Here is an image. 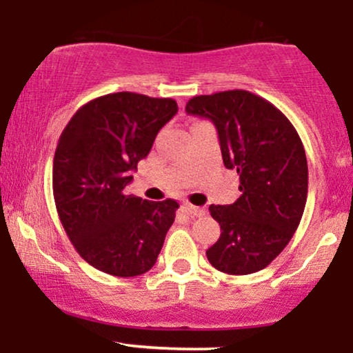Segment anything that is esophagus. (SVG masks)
<instances>
[{
  "label": "esophagus",
  "instance_id": "obj_1",
  "mask_svg": "<svg viewBox=\"0 0 353 353\" xmlns=\"http://www.w3.org/2000/svg\"><path fill=\"white\" fill-rule=\"evenodd\" d=\"M182 209H184L188 214H190V216H204V214H205L204 209L196 208V205L189 204V202H185V204L182 205Z\"/></svg>",
  "mask_w": 353,
  "mask_h": 353
}]
</instances>
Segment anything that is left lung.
<instances>
[{
  "label": "left lung",
  "instance_id": "1",
  "mask_svg": "<svg viewBox=\"0 0 353 353\" xmlns=\"http://www.w3.org/2000/svg\"><path fill=\"white\" fill-rule=\"evenodd\" d=\"M185 112L216 125L224 165L239 174L241 197L210 205L221 237L205 250L217 270L245 275L265 269L297 230L309 169L301 137L274 104L242 89L196 96Z\"/></svg>",
  "mask_w": 353,
  "mask_h": 353
}]
</instances>
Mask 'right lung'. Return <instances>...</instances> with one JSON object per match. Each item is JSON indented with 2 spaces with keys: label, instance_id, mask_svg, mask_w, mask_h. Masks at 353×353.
Wrapping results in <instances>:
<instances>
[{
  "label": "right lung",
  "instance_id": "1",
  "mask_svg": "<svg viewBox=\"0 0 353 353\" xmlns=\"http://www.w3.org/2000/svg\"><path fill=\"white\" fill-rule=\"evenodd\" d=\"M176 112L171 98L114 92L78 109L59 137L56 209L74 249L101 272L136 277L156 264L179 204L125 196L124 189Z\"/></svg>",
  "mask_w": 353,
  "mask_h": 353
}]
</instances>
